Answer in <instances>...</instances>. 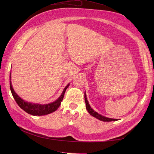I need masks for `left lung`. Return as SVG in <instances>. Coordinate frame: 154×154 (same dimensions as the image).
<instances>
[{"label":"left lung","mask_w":154,"mask_h":154,"mask_svg":"<svg viewBox=\"0 0 154 154\" xmlns=\"http://www.w3.org/2000/svg\"><path fill=\"white\" fill-rule=\"evenodd\" d=\"M84 97H85L86 109L88 110V113H89L91 116H92L93 117H94V118H96L97 119H98L100 121H103V122H112V121L115 122V121H118V119H112V118H109L105 117V116L98 114V113L97 112H96V111H94V110H93L91 107L89 103H88V100L87 99V96H86L85 92V96H84Z\"/></svg>","instance_id":"1"}]
</instances>
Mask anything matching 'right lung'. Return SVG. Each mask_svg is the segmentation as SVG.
<instances>
[{
  "label": "right lung",
  "instance_id": "obj_1",
  "mask_svg": "<svg viewBox=\"0 0 154 154\" xmlns=\"http://www.w3.org/2000/svg\"><path fill=\"white\" fill-rule=\"evenodd\" d=\"M11 73H10V90L14 99H15L18 105L19 106L22 110H24L27 114H31L32 116H44V115L49 114L50 113H52L53 112L57 110L58 107L60 106V104H61L62 101L63 100L66 89L70 85L69 83V84L64 88L61 96H60L57 100H55L54 101L52 102V103L42 105L40 103H31V102L22 100L21 97L15 92V91H14L12 86V83L11 82Z\"/></svg>",
  "mask_w": 154,
  "mask_h": 154
}]
</instances>
